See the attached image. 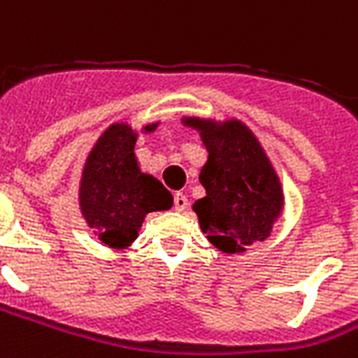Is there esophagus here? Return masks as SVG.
Wrapping results in <instances>:
<instances>
[{
    "mask_svg": "<svg viewBox=\"0 0 358 358\" xmlns=\"http://www.w3.org/2000/svg\"><path fill=\"white\" fill-rule=\"evenodd\" d=\"M187 207V197L184 196V194H176V196H174V209H176V211H178V213H182V211H184V209H186Z\"/></svg>",
    "mask_w": 358,
    "mask_h": 358,
    "instance_id": "esophagus-1",
    "label": "esophagus"
}]
</instances>
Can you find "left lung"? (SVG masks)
Returning a JSON list of instances; mask_svg holds the SVG:
<instances>
[{"instance_id": "1", "label": "left lung", "mask_w": 358, "mask_h": 358, "mask_svg": "<svg viewBox=\"0 0 358 358\" xmlns=\"http://www.w3.org/2000/svg\"><path fill=\"white\" fill-rule=\"evenodd\" d=\"M207 149L199 172L205 197L192 205L209 244L227 254H246L269 238L285 209L281 180L256 134L242 120L184 116Z\"/></svg>"}]
</instances>
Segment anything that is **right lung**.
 <instances>
[{
  "label": "right lung",
  "instance_id": "add662e5",
  "mask_svg": "<svg viewBox=\"0 0 358 358\" xmlns=\"http://www.w3.org/2000/svg\"><path fill=\"white\" fill-rule=\"evenodd\" d=\"M159 120L134 127L114 122L87 155L79 180V209L91 232L112 250L129 248L153 211H169L172 194L159 180L141 171L136 143L153 134Z\"/></svg>",
  "mask_w": 358,
  "mask_h": 358
}]
</instances>
